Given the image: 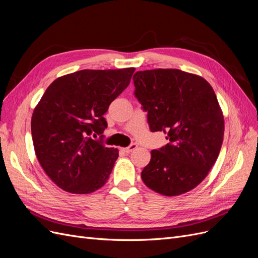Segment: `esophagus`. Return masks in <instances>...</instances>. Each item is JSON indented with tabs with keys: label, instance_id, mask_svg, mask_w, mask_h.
Listing matches in <instances>:
<instances>
[{
	"label": "esophagus",
	"instance_id": "obj_1",
	"mask_svg": "<svg viewBox=\"0 0 258 258\" xmlns=\"http://www.w3.org/2000/svg\"><path fill=\"white\" fill-rule=\"evenodd\" d=\"M137 147H138V145H137L136 143H132V144H131V145H129L128 147H124V148H122V151H123L124 153L129 154V153H131L132 151H135Z\"/></svg>",
	"mask_w": 258,
	"mask_h": 258
}]
</instances>
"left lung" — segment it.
<instances>
[{"instance_id": "left-lung-1", "label": "left lung", "mask_w": 258, "mask_h": 258, "mask_svg": "<svg viewBox=\"0 0 258 258\" xmlns=\"http://www.w3.org/2000/svg\"><path fill=\"white\" fill-rule=\"evenodd\" d=\"M134 83L151 131H163L170 141L152 151L142 181L169 197L194 189L213 167L223 143L224 116L213 88L204 77L177 69L139 71Z\"/></svg>"}]
</instances>
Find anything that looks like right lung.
<instances>
[{
    "instance_id": "obj_1",
    "label": "right lung",
    "mask_w": 258,
    "mask_h": 258,
    "mask_svg": "<svg viewBox=\"0 0 258 258\" xmlns=\"http://www.w3.org/2000/svg\"><path fill=\"white\" fill-rule=\"evenodd\" d=\"M135 70H82L58 77L35 106L31 119L35 155L61 189L84 195L106 183L118 150L91 135L103 134V115L128 87Z\"/></svg>"
}]
</instances>
